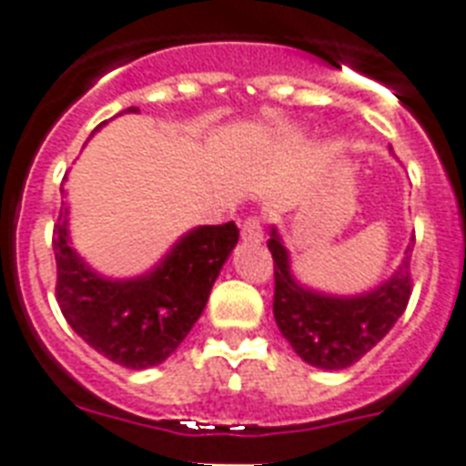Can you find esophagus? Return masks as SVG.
<instances>
[{
    "mask_svg": "<svg viewBox=\"0 0 466 466\" xmlns=\"http://www.w3.org/2000/svg\"><path fill=\"white\" fill-rule=\"evenodd\" d=\"M241 237H244V241H258L263 239V222L261 218H247L244 222H241Z\"/></svg>",
    "mask_w": 466,
    "mask_h": 466,
    "instance_id": "esophagus-1",
    "label": "esophagus"
}]
</instances>
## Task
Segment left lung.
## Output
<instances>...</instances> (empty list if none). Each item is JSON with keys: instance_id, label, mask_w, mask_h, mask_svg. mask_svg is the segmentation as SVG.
I'll return each instance as SVG.
<instances>
[{"instance_id": "left-lung-1", "label": "left lung", "mask_w": 466, "mask_h": 466, "mask_svg": "<svg viewBox=\"0 0 466 466\" xmlns=\"http://www.w3.org/2000/svg\"><path fill=\"white\" fill-rule=\"evenodd\" d=\"M268 248L276 273V324L292 350L314 368H350L390 333L411 298V244L387 283L355 298H333L302 288L292 276L290 254L276 229L270 234Z\"/></svg>"}]
</instances>
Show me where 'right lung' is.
I'll return each instance as SVG.
<instances>
[{"label": "right lung", "mask_w": 466, "mask_h": 466, "mask_svg": "<svg viewBox=\"0 0 466 466\" xmlns=\"http://www.w3.org/2000/svg\"><path fill=\"white\" fill-rule=\"evenodd\" d=\"M126 113L137 108L130 106ZM237 241L234 222L196 227L176 241L155 270L111 280L91 270L72 248L65 208L53 229L57 305L67 324L104 358L130 370L155 368L200 319Z\"/></svg>", "instance_id": "add662e5"}]
</instances>
